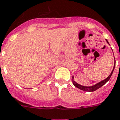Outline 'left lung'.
Instances as JSON below:
<instances>
[{"label": "left lung", "instance_id": "8db88e82", "mask_svg": "<svg viewBox=\"0 0 120 120\" xmlns=\"http://www.w3.org/2000/svg\"><path fill=\"white\" fill-rule=\"evenodd\" d=\"M106 40L107 43L109 44L108 40ZM114 58H115V57H114ZM115 65H114V67H113V70L111 71V74H109V75L107 78H106L105 79L102 80V81H101V82H98V83H97V84L93 85V86H82V85H80L79 84H78V83H77V82L74 80V76H72V83H73V84L76 87H77V88L79 89H80V90H84V91H87V92H93V91H95V90H97V89H98L99 88H100L101 87L103 86V85H105V84H106V83L109 80V79H110V77H111V75H112V74H113V70H114V69H115Z\"/></svg>", "mask_w": 120, "mask_h": 120}]
</instances>
